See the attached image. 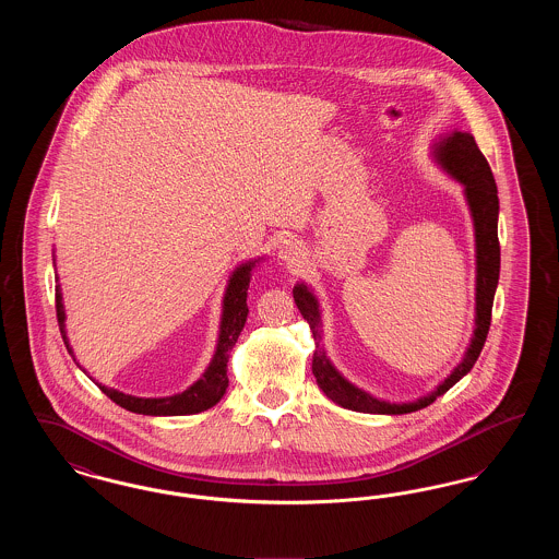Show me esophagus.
<instances>
[{"label":"esophagus","mask_w":559,"mask_h":559,"mask_svg":"<svg viewBox=\"0 0 559 559\" xmlns=\"http://www.w3.org/2000/svg\"><path fill=\"white\" fill-rule=\"evenodd\" d=\"M278 258L292 266H297L304 260V249L297 240H283V245L278 247Z\"/></svg>","instance_id":"esophagus-1"}]
</instances>
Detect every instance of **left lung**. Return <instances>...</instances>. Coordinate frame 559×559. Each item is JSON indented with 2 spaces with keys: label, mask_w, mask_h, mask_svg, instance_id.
Here are the masks:
<instances>
[{
  "label": "left lung",
  "mask_w": 559,
  "mask_h": 559,
  "mask_svg": "<svg viewBox=\"0 0 559 559\" xmlns=\"http://www.w3.org/2000/svg\"><path fill=\"white\" fill-rule=\"evenodd\" d=\"M436 159L440 160V165L465 187V197L474 215L476 262H478L474 340L465 352L463 362L431 394L406 404H392L385 400L372 399L371 394L362 392L360 388L352 385L347 379H344L342 372L337 371L324 356V349L320 346L322 335H320L319 301L306 285H297L293 289V299L301 317L308 320L314 335V344H317L314 358H312V372L317 377V383L326 394V399L333 400L335 404L349 411L372 413V415H404V413L426 408L438 396L447 394L461 377H465L474 369L479 352L486 344L490 317H492V301H495V292L499 285V270H501V245H499V233H497L499 194H497L495 176L472 133L454 132L449 138H444L440 144H436Z\"/></svg>",
  "instance_id": "obj_1"
}]
</instances>
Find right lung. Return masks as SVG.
<instances>
[{
  "label": "right lung",
  "instance_id": "obj_1",
  "mask_svg": "<svg viewBox=\"0 0 559 559\" xmlns=\"http://www.w3.org/2000/svg\"><path fill=\"white\" fill-rule=\"evenodd\" d=\"M253 266H255V262L242 264L230 276L228 289L224 295L219 340H217L213 360L210 362L207 371L203 372V377L197 383H192L187 392L169 396V399H135V396H128L123 392L110 390L105 385H100V390L115 404H119L126 411L138 413V415H157V417L194 415V413H201V411H207V408L215 406L226 394V388H228V374H226L228 352L237 344L247 314H249L247 289H249V276H251V267ZM56 319H58V326H60V335L64 340V346L69 349V354L73 356V349L69 346L67 331H64V308H62V295H60L58 287H56Z\"/></svg>",
  "mask_w": 559,
  "mask_h": 559
}]
</instances>
